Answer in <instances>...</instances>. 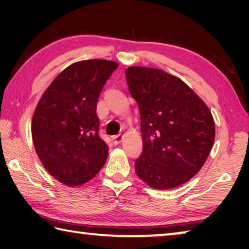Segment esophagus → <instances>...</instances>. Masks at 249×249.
<instances>
[{
  "label": "esophagus",
  "instance_id": "34e87169",
  "mask_svg": "<svg viewBox=\"0 0 249 249\" xmlns=\"http://www.w3.org/2000/svg\"><path fill=\"white\" fill-rule=\"evenodd\" d=\"M123 141V135L119 134V135H115V136H113V142H114V144H120V142Z\"/></svg>",
  "mask_w": 249,
  "mask_h": 249
}]
</instances>
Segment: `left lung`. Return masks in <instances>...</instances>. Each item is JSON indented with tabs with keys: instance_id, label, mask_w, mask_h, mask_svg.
<instances>
[{
	"instance_id": "obj_1",
	"label": "left lung",
	"mask_w": 249,
	"mask_h": 249,
	"mask_svg": "<svg viewBox=\"0 0 249 249\" xmlns=\"http://www.w3.org/2000/svg\"><path fill=\"white\" fill-rule=\"evenodd\" d=\"M125 73L141 114L142 151L135 171L159 190L183 184L197 174L212 149L215 124L209 107L165 71L130 67Z\"/></svg>"
}]
</instances>
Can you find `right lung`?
<instances>
[{"instance_id": "obj_1", "label": "right lung", "mask_w": 249, "mask_h": 249, "mask_svg": "<svg viewBox=\"0 0 249 249\" xmlns=\"http://www.w3.org/2000/svg\"><path fill=\"white\" fill-rule=\"evenodd\" d=\"M119 64L79 61L53 80L33 116L32 136L41 163L61 183L77 187L99 174L108 155L100 137L96 103Z\"/></svg>"}]
</instances>
